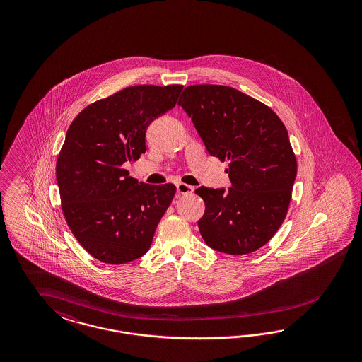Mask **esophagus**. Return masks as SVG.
<instances>
[{"mask_svg": "<svg viewBox=\"0 0 362 362\" xmlns=\"http://www.w3.org/2000/svg\"><path fill=\"white\" fill-rule=\"evenodd\" d=\"M176 191H177V194H180V195H188V194H192V192H194V187L188 186L186 183H177V185H176Z\"/></svg>", "mask_w": 362, "mask_h": 362, "instance_id": "34e87169", "label": "esophagus"}]
</instances>
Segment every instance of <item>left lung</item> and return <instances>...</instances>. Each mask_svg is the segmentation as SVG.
Segmentation results:
<instances>
[{
	"label": "left lung",
	"instance_id": "8db88e82",
	"mask_svg": "<svg viewBox=\"0 0 362 362\" xmlns=\"http://www.w3.org/2000/svg\"><path fill=\"white\" fill-rule=\"evenodd\" d=\"M177 105L209 155L228 162V189L195 191L206 204L197 221L202 238L219 252L257 251L283 224L296 179V158L283 122L262 102L228 86H188Z\"/></svg>",
	"mask_w": 362,
	"mask_h": 362
}]
</instances>
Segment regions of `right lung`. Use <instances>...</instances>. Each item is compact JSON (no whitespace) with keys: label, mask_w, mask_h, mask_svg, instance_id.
Instances as JSON below:
<instances>
[{"label":"right lung","mask_w":362,"mask_h":362,"mask_svg":"<svg viewBox=\"0 0 362 362\" xmlns=\"http://www.w3.org/2000/svg\"><path fill=\"white\" fill-rule=\"evenodd\" d=\"M182 85L126 88L82 110L66 132L57 185L69 228L93 257L126 264L150 250L175 195L171 183H139L124 165L146 153V130L175 107Z\"/></svg>","instance_id":"add662e5"}]
</instances>
